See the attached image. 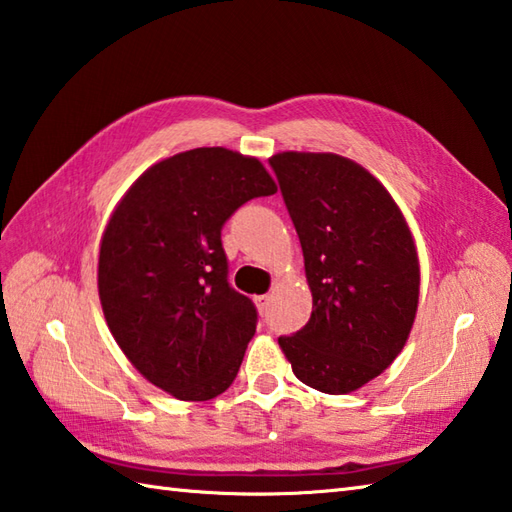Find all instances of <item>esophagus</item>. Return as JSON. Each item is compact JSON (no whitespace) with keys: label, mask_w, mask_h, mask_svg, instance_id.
<instances>
[{"label":"esophagus","mask_w":512,"mask_h":512,"mask_svg":"<svg viewBox=\"0 0 512 512\" xmlns=\"http://www.w3.org/2000/svg\"><path fill=\"white\" fill-rule=\"evenodd\" d=\"M269 300H271V296H269V294H265V296H256V298H254V302H256V307H258L260 314H265V311L269 309Z\"/></svg>","instance_id":"esophagus-1"}]
</instances>
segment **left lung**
Segmentation results:
<instances>
[{"mask_svg": "<svg viewBox=\"0 0 512 512\" xmlns=\"http://www.w3.org/2000/svg\"><path fill=\"white\" fill-rule=\"evenodd\" d=\"M305 256L314 311L278 344L296 378L322 393L360 389L409 338L420 265L400 207L384 185L338 154L269 159Z\"/></svg>", "mask_w": 512, "mask_h": 512, "instance_id": "left-lung-1", "label": "left lung"}]
</instances>
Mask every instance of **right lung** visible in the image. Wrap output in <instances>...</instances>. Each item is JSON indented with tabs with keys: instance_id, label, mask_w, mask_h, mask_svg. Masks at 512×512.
I'll use <instances>...</instances> for the list:
<instances>
[{
	"instance_id": "obj_1",
	"label": "right lung",
	"mask_w": 512,
	"mask_h": 512,
	"mask_svg": "<svg viewBox=\"0 0 512 512\" xmlns=\"http://www.w3.org/2000/svg\"><path fill=\"white\" fill-rule=\"evenodd\" d=\"M271 194L258 159L196 148L143 172L103 232L108 327L143 378L174 398L212 400L241 369L258 311L229 285L221 232L238 207Z\"/></svg>"
}]
</instances>
